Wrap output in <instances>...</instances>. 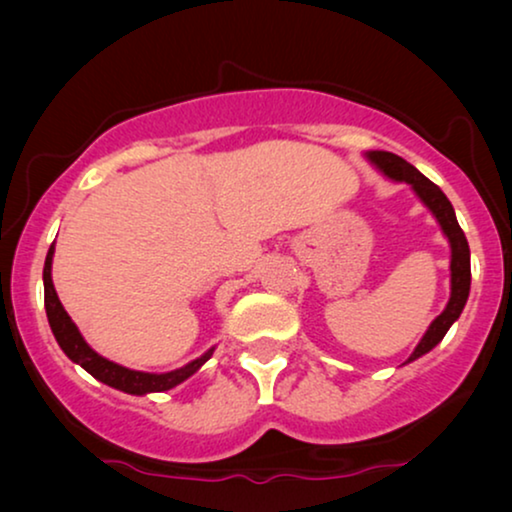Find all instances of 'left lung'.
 Returning <instances> with one entry per match:
<instances>
[{
  "instance_id": "1",
  "label": "left lung",
  "mask_w": 512,
  "mask_h": 512,
  "mask_svg": "<svg viewBox=\"0 0 512 512\" xmlns=\"http://www.w3.org/2000/svg\"><path fill=\"white\" fill-rule=\"evenodd\" d=\"M366 160L375 167L377 172H382L384 177L391 181H405L412 188V193L417 195L419 202L429 209L433 219L438 221L440 230L447 237L450 244V300H447L445 310L431 321V326L426 328V333L419 340L415 352L408 356V361H417L419 356L429 354L440 340L445 338V333L450 331V326L461 317L464 305L471 293V249H468V240L461 230L457 214H454L452 202L447 200V195L440 188L424 177L415 165H410L408 160L389 151H366ZM403 363V366H405Z\"/></svg>"
}]
</instances>
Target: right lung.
<instances>
[{"label":"right lung","instance_id":"add662e5","mask_svg":"<svg viewBox=\"0 0 512 512\" xmlns=\"http://www.w3.org/2000/svg\"><path fill=\"white\" fill-rule=\"evenodd\" d=\"M53 254H55V242L51 244V249H48L46 263H44V305H46L48 324H51L55 340H58L62 352L67 354V359H72L76 366H81L86 373L93 375L95 380L109 384V387H114L118 391H125V394L146 396V394H156V391L174 389L177 384L198 373V370L212 359L214 347H209L205 354L198 356V359H193L191 363H186V366H181L177 370H170V373H144V370H132V368L121 366V363L104 359V356L97 354L95 349L83 340L81 331L76 328L65 307H62L58 293H55L53 277H51Z\"/></svg>","mask_w":512,"mask_h":512}]
</instances>
